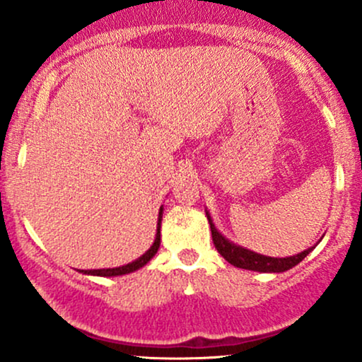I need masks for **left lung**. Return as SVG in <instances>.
Instances as JSON below:
<instances>
[{
  "mask_svg": "<svg viewBox=\"0 0 362 362\" xmlns=\"http://www.w3.org/2000/svg\"><path fill=\"white\" fill-rule=\"evenodd\" d=\"M206 216L207 219H209L211 233H213V243L216 250L221 253L224 259L230 262L231 265H235V267L248 269V271H257V272H284V271H289V269L294 267V265L300 264V262L311 252V248H308V250L298 253V255H293V257H286V259H274V257L260 255V253L247 250V248L238 247V245L231 243L230 240L224 238V236L214 228L209 214L206 213Z\"/></svg>",
  "mask_w": 362,
  "mask_h": 362,
  "instance_id": "left-lung-1",
  "label": "left lung"
}]
</instances>
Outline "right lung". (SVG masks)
Wrapping results in <instances>:
<instances>
[{
    "mask_svg": "<svg viewBox=\"0 0 362 362\" xmlns=\"http://www.w3.org/2000/svg\"><path fill=\"white\" fill-rule=\"evenodd\" d=\"M160 223H161V209H160V216H158V231H156V238H155V243L151 245V248L144 253L143 257H139L138 260L131 262V264L127 265H122V267H115V269H93V271H80L83 274H90V276H102V277H112V276H122V274H129V272H134L138 271V269L143 267V265H146L149 260L155 257V253L158 252V248H160Z\"/></svg>",
    "mask_w": 362,
    "mask_h": 362,
    "instance_id": "right-lung-1",
    "label": "right lung"
}]
</instances>
